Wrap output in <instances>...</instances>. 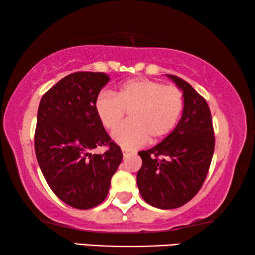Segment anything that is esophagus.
<instances>
[{
  "label": "esophagus",
  "mask_w": 255,
  "mask_h": 255,
  "mask_svg": "<svg viewBox=\"0 0 255 255\" xmlns=\"http://www.w3.org/2000/svg\"><path fill=\"white\" fill-rule=\"evenodd\" d=\"M122 151H123V154H124V156H127L128 154H130V153H131L130 149H128V148H125V147L122 148Z\"/></svg>",
  "instance_id": "esophagus-1"
}]
</instances>
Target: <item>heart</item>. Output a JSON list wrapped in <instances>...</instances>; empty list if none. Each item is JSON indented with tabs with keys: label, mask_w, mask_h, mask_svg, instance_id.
<instances>
[{
	"label": "heart",
	"mask_w": 255,
	"mask_h": 255,
	"mask_svg": "<svg viewBox=\"0 0 255 255\" xmlns=\"http://www.w3.org/2000/svg\"><path fill=\"white\" fill-rule=\"evenodd\" d=\"M183 107V92L179 87L147 78L127 80L118 87L116 95L102 92L95 101L97 116L108 130L116 128L128 111L130 121L113 134L125 147H137L147 139L149 142H159L168 137Z\"/></svg>",
	"instance_id": "obj_1"
}]
</instances>
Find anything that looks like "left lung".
<instances>
[{
    "instance_id": "obj_1",
    "label": "left lung",
    "mask_w": 255,
    "mask_h": 255,
    "mask_svg": "<svg viewBox=\"0 0 255 255\" xmlns=\"http://www.w3.org/2000/svg\"><path fill=\"white\" fill-rule=\"evenodd\" d=\"M183 92L182 117L168 137L138 153L139 193L146 203L175 209L188 203L203 186L215 151V131L207 101L187 81L168 74Z\"/></svg>"
}]
</instances>
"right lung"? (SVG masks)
<instances>
[{
	"label": "right lung",
	"mask_w": 255,
	"mask_h": 255,
	"mask_svg": "<svg viewBox=\"0 0 255 255\" xmlns=\"http://www.w3.org/2000/svg\"><path fill=\"white\" fill-rule=\"evenodd\" d=\"M109 80L106 73H72L44 94L38 108L34 151L41 172L62 202L81 210L102 203L123 159L95 110ZM99 145L107 151L90 155Z\"/></svg>",
	"instance_id": "right-lung-1"
}]
</instances>
